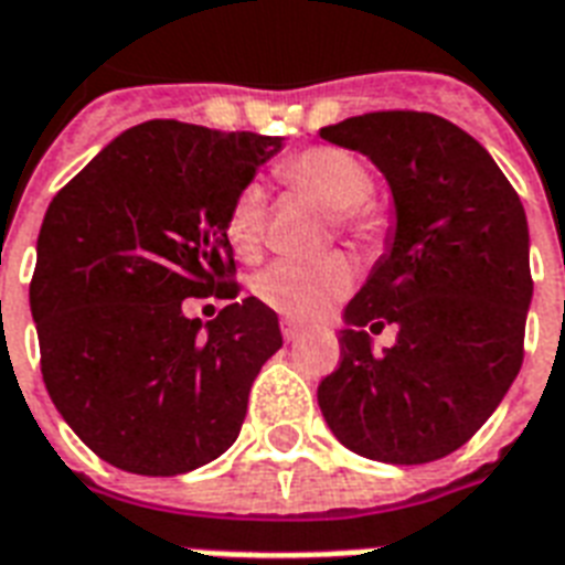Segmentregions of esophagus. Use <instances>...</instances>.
Instances as JSON below:
<instances>
[{
	"instance_id": "34e87169",
	"label": "esophagus",
	"mask_w": 565,
	"mask_h": 565,
	"mask_svg": "<svg viewBox=\"0 0 565 565\" xmlns=\"http://www.w3.org/2000/svg\"><path fill=\"white\" fill-rule=\"evenodd\" d=\"M300 335H303V327H300V323L282 321V339H286V342H297Z\"/></svg>"
}]
</instances>
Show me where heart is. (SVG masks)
I'll return each mask as SVG.
<instances>
[{"label": "heart", "instance_id": "1", "mask_svg": "<svg viewBox=\"0 0 565 565\" xmlns=\"http://www.w3.org/2000/svg\"><path fill=\"white\" fill-rule=\"evenodd\" d=\"M279 179L291 191L330 209L335 230L360 242H377L386 217L371 203V173L353 152L309 147L279 164ZM268 200L259 185H244L223 217V235L238 259H256L265 244ZM353 286V265L342 253L321 259H277L253 277V295L291 321H312Z\"/></svg>", "mask_w": 565, "mask_h": 565}]
</instances>
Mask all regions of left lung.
Instances as JSON below:
<instances>
[{"label":"left lung","mask_w":565,"mask_h":565,"mask_svg":"<svg viewBox=\"0 0 565 565\" xmlns=\"http://www.w3.org/2000/svg\"><path fill=\"white\" fill-rule=\"evenodd\" d=\"M321 138L383 170L397 230L344 309L342 360L318 406L360 457L441 460L483 427L522 369L533 295L522 200L469 132L427 111H371L323 126ZM386 322L398 342L374 354L364 330Z\"/></svg>","instance_id":"1"}]
</instances>
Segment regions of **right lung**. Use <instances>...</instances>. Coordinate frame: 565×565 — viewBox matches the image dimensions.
I'll list each match as a JSON object with an SVG mask.
<instances>
[{"instance_id": "obj_1", "label": "right lung", "mask_w": 565, "mask_h": 565, "mask_svg": "<svg viewBox=\"0 0 565 565\" xmlns=\"http://www.w3.org/2000/svg\"><path fill=\"white\" fill-rule=\"evenodd\" d=\"M282 138L179 120L126 129L52 196L29 303L52 404L96 457L173 478L238 439L277 312L238 297L223 217ZM188 296L230 299L200 331Z\"/></svg>"}]
</instances>
